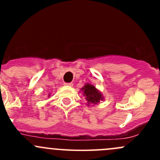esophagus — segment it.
<instances>
[{
  "mask_svg": "<svg viewBox=\"0 0 160 160\" xmlns=\"http://www.w3.org/2000/svg\"><path fill=\"white\" fill-rule=\"evenodd\" d=\"M64 85H66V86H69V87H72V83H64Z\"/></svg>",
  "mask_w": 160,
  "mask_h": 160,
  "instance_id": "34e87169",
  "label": "esophagus"
}]
</instances>
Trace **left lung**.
Here are the masks:
<instances>
[{"label":"left lung","instance_id":"8db88e82","mask_svg":"<svg viewBox=\"0 0 160 160\" xmlns=\"http://www.w3.org/2000/svg\"><path fill=\"white\" fill-rule=\"evenodd\" d=\"M80 91L83 93V96L85 97V99L88 101L87 105L88 107H90V105H95L104 99L102 93L99 90L97 89L94 85L91 84V83H86L80 89Z\"/></svg>","mask_w":160,"mask_h":160}]
</instances>
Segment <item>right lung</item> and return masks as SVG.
<instances>
[{
    "instance_id": "add662e5",
    "label": "right lung",
    "mask_w": 160,
    "mask_h": 160,
    "mask_svg": "<svg viewBox=\"0 0 160 160\" xmlns=\"http://www.w3.org/2000/svg\"><path fill=\"white\" fill-rule=\"evenodd\" d=\"M50 94H51V93H49V94H48V97H49V98H50V96H51Z\"/></svg>"
}]
</instances>
